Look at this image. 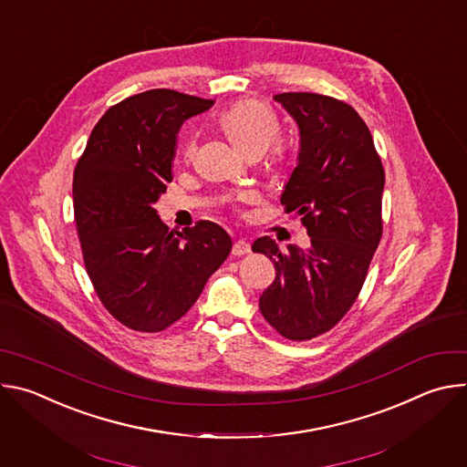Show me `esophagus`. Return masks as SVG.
Returning <instances> with one entry per match:
<instances>
[{
	"label": "esophagus",
	"instance_id": "34e87169",
	"mask_svg": "<svg viewBox=\"0 0 467 467\" xmlns=\"http://www.w3.org/2000/svg\"><path fill=\"white\" fill-rule=\"evenodd\" d=\"M231 253H233L234 256H242V254H247V253H251V244H249V242H245V240H236V242L233 244V249H231Z\"/></svg>",
	"mask_w": 467,
	"mask_h": 467
}]
</instances>
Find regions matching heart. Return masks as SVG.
<instances>
[{
	"instance_id": "obj_1",
	"label": "heart",
	"mask_w": 467,
	"mask_h": 467,
	"mask_svg": "<svg viewBox=\"0 0 467 467\" xmlns=\"http://www.w3.org/2000/svg\"><path fill=\"white\" fill-rule=\"evenodd\" d=\"M220 125L227 135L247 153L260 155L264 151L270 153L274 164H283L288 157L286 146L279 140L281 123L277 114L256 99H242L227 107L220 114ZM195 150V132L184 144V155L190 157ZM254 199V192L244 190L234 195V202L247 203Z\"/></svg>"
}]
</instances>
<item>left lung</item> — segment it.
Wrapping results in <instances>:
<instances>
[{
	"instance_id": "8db88e82",
	"label": "left lung",
	"mask_w": 467,
	"mask_h": 467,
	"mask_svg": "<svg viewBox=\"0 0 467 467\" xmlns=\"http://www.w3.org/2000/svg\"><path fill=\"white\" fill-rule=\"evenodd\" d=\"M299 125V157L281 203L299 216L310 247L281 253L270 236L253 251L270 256L275 281L258 308L281 337L303 342L335 327L357 301L382 236L384 168L358 112L330 96L274 98Z\"/></svg>"
}]
</instances>
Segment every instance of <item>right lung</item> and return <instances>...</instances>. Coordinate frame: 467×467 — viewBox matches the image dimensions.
I'll return each mask as SVG.
<instances>
[{
  "label": "right lung",
  "mask_w": 467,
  "mask_h": 467,
  "mask_svg": "<svg viewBox=\"0 0 467 467\" xmlns=\"http://www.w3.org/2000/svg\"><path fill=\"white\" fill-rule=\"evenodd\" d=\"M213 99L155 88L112 105L74 171V214L87 274L121 325L159 332L181 319L229 256L231 236L202 220L182 233L153 205L171 182L177 132Z\"/></svg>",
  "instance_id": "right-lung-1"
}]
</instances>
